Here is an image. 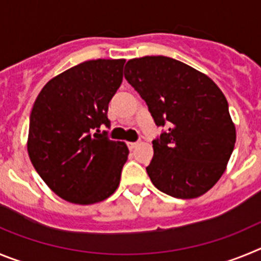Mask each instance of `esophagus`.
<instances>
[{"label":"esophagus","mask_w":261,"mask_h":261,"mask_svg":"<svg viewBox=\"0 0 261 261\" xmlns=\"http://www.w3.org/2000/svg\"><path fill=\"white\" fill-rule=\"evenodd\" d=\"M137 145H138V142H128V147L130 149V150H132V149H135Z\"/></svg>","instance_id":"1"}]
</instances>
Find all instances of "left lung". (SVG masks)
<instances>
[{
  "instance_id": "obj_1",
  "label": "left lung",
  "mask_w": 261,
  "mask_h": 261,
  "mask_svg": "<svg viewBox=\"0 0 261 261\" xmlns=\"http://www.w3.org/2000/svg\"><path fill=\"white\" fill-rule=\"evenodd\" d=\"M124 77L146 103L156 126L146 172L166 195L195 199L218 181L234 150L235 126L220 87L208 75L166 56L126 62Z\"/></svg>"
}]
</instances>
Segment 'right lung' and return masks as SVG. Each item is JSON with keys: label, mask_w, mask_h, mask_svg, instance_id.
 Segmentation results:
<instances>
[{"label": "right lung", "mask_w": 261, "mask_h": 261, "mask_svg": "<svg viewBox=\"0 0 261 261\" xmlns=\"http://www.w3.org/2000/svg\"><path fill=\"white\" fill-rule=\"evenodd\" d=\"M125 60H91L59 74L41 89L29 128L30 159L61 199L89 205L110 197L129 150L107 130L108 103L123 81Z\"/></svg>", "instance_id": "add662e5"}]
</instances>
